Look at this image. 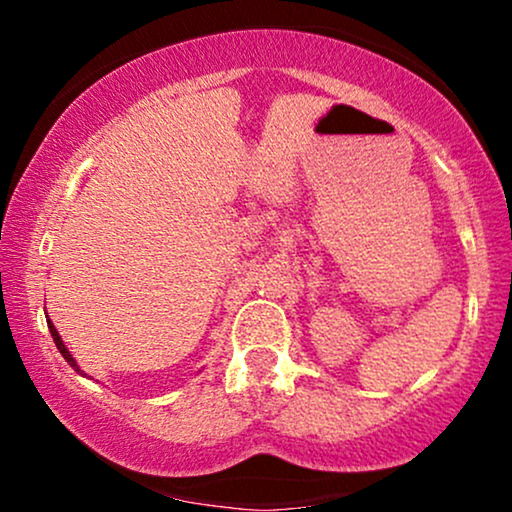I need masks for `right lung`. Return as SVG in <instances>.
<instances>
[{"label": "right lung", "instance_id": "right-lung-1", "mask_svg": "<svg viewBox=\"0 0 512 512\" xmlns=\"http://www.w3.org/2000/svg\"><path fill=\"white\" fill-rule=\"evenodd\" d=\"M48 330H50V334H52V339H55V344H57V349H60V354L64 356V361H67L69 363V366H72L74 370H76V373H79V375H86L84 373V370H81L79 368V363H76V358L72 356V351H69L67 349V346H64V342H62V337H60V332H57L55 330V325H52V322H50V317H48Z\"/></svg>", "mask_w": 512, "mask_h": 512}]
</instances>
